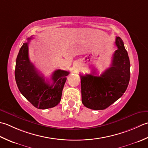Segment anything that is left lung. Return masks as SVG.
Returning <instances> with one entry per match:
<instances>
[{
	"label": "left lung",
	"mask_w": 148,
	"mask_h": 148,
	"mask_svg": "<svg viewBox=\"0 0 148 148\" xmlns=\"http://www.w3.org/2000/svg\"><path fill=\"white\" fill-rule=\"evenodd\" d=\"M117 50L112 56V64L100 76L80 75L82 102L87 108L103 110L121 97L130 78V63L123 40L116 37Z\"/></svg>",
	"instance_id": "1"
}]
</instances>
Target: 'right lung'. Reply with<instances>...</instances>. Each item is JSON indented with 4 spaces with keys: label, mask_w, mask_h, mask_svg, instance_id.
I'll return each mask as SVG.
<instances>
[{
    "label": "right lung",
    "mask_w": 148,
    "mask_h": 148,
    "mask_svg": "<svg viewBox=\"0 0 148 148\" xmlns=\"http://www.w3.org/2000/svg\"><path fill=\"white\" fill-rule=\"evenodd\" d=\"M27 39L18 54L15 66V80L22 95L33 106L40 109L56 107L61 101L62 92L70 72L57 70L52 77V85L46 82L44 76L35 68L29 57Z\"/></svg>",
    "instance_id": "add662e5"
}]
</instances>
